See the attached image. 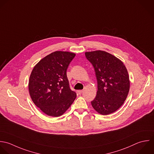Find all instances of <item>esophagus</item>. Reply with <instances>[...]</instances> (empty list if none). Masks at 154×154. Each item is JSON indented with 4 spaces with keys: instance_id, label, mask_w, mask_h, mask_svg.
<instances>
[{
    "instance_id": "obj_1",
    "label": "esophagus",
    "mask_w": 154,
    "mask_h": 154,
    "mask_svg": "<svg viewBox=\"0 0 154 154\" xmlns=\"http://www.w3.org/2000/svg\"><path fill=\"white\" fill-rule=\"evenodd\" d=\"M82 92H83V90H79V91H78V94H79V95H81V94H82Z\"/></svg>"
}]
</instances>
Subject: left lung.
<instances>
[{
    "label": "left lung",
    "instance_id": "left-lung-1",
    "mask_svg": "<svg viewBox=\"0 0 154 154\" xmlns=\"http://www.w3.org/2000/svg\"><path fill=\"white\" fill-rule=\"evenodd\" d=\"M85 56L94 68L98 84L97 96L91 104L100 114H111L122 106L128 94L127 69L121 60L104 51L86 52Z\"/></svg>",
    "mask_w": 154,
    "mask_h": 154
}]
</instances>
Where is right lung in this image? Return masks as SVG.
<instances>
[{
    "mask_svg": "<svg viewBox=\"0 0 154 154\" xmlns=\"http://www.w3.org/2000/svg\"><path fill=\"white\" fill-rule=\"evenodd\" d=\"M75 56L68 51H54L42 59L31 72L29 81L30 97L48 116L62 115L76 98L66 75L67 68Z\"/></svg>",
    "mask_w": 154,
    "mask_h": 154,
    "instance_id": "right-lung-1",
    "label": "right lung"
}]
</instances>
